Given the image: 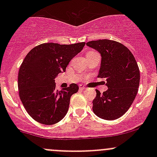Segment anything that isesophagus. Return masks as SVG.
<instances>
[{
  "mask_svg": "<svg viewBox=\"0 0 157 157\" xmlns=\"http://www.w3.org/2000/svg\"><path fill=\"white\" fill-rule=\"evenodd\" d=\"M79 88H80V90H84V89H85L84 86H80V87H79Z\"/></svg>",
  "mask_w": 157,
  "mask_h": 157,
  "instance_id": "34e87169",
  "label": "esophagus"
}]
</instances>
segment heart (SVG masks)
<instances>
[{"label":"heart","instance_id":"1","mask_svg":"<svg viewBox=\"0 0 157 157\" xmlns=\"http://www.w3.org/2000/svg\"><path fill=\"white\" fill-rule=\"evenodd\" d=\"M90 52H89V53H90Z\"/></svg>","mask_w":157,"mask_h":157}]
</instances>
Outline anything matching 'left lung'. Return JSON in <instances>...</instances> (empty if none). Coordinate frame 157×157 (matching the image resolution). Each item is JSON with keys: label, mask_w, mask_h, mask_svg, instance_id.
I'll use <instances>...</instances> for the list:
<instances>
[{"label": "left lung", "mask_w": 157, "mask_h": 157, "mask_svg": "<svg viewBox=\"0 0 157 157\" xmlns=\"http://www.w3.org/2000/svg\"><path fill=\"white\" fill-rule=\"evenodd\" d=\"M86 45L102 56L98 77L106 79L108 90H96L93 111L105 120L122 116L134 102L140 83V71L134 55L121 43L109 39L90 41Z\"/></svg>", "instance_id": "left-lung-1"}]
</instances>
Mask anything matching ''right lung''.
Returning <instances> with one entry per match:
<instances>
[{
  "label": "right lung",
  "mask_w": 157,
  "mask_h": 157,
  "mask_svg": "<svg viewBox=\"0 0 157 157\" xmlns=\"http://www.w3.org/2000/svg\"><path fill=\"white\" fill-rule=\"evenodd\" d=\"M85 42L60 45L43 43L33 48L23 60L18 74L19 95L28 114L38 122L54 124L64 118L71 96L79 86L71 83L58 91L55 78L81 52Z\"/></svg>",
  "instance_id": "1"
}]
</instances>
